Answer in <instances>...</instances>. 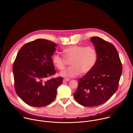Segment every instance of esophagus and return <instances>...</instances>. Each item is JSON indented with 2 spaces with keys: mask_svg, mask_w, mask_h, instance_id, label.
Returning a JSON list of instances; mask_svg holds the SVG:
<instances>
[{
  "mask_svg": "<svg viewBox=\"0 0 133 133\" xmlns=\"http://www.w3.org/2000/svg\"><path fill=\"white\" fill-rule=\"evenodd\" d=\"M70 81V79L69 78H64V79H63V82H68V81Z\"/></svg>",
  "mask_w": 133,
  "mask_h": 133,
  "instance_id": "34e87169",
  "label": "esophagus"
}]
</instances>
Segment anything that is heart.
Listing matches in <instances>:
<instances>
[{
  "instance_id": "b5f03b06",
  "label": "heart",
  "mask_w": 133,
  "mask_h": 133,
  "mask_svg": "<svg viewBox=\"0 0 133 133\" xmlns=\"http://www.w3.org/2000/svg\"><path fill=\"white\" fill-rule=\"evenodd\" d=\"M63 53L68 59H72V66L60 73V76L64 77H75L81 72L83 74L89 72L95 66L98 59V53L93 46L73 45L64 49ZM53 61L58 69L62 70L65 68V58L61 55L55 54Z\"/></svg>"
}]
</instances>
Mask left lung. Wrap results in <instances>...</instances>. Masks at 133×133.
I'll list each match as a JSON object with an SVG mask.
<instances>
[{
    "label": "left lung",
    "mask_w": 133,
    "mask_h": 133,
    "mask_svg": "<svg viewBox=\"0 0 133 133\" xmlns=\"http://www.w3.org/2000/svg\"><path fill=\"white\" fill-rule=\"evenodd\" d=\"M98 53L95 66L78 81L74 94L76 101L88 107L107 102L117 91L122 72L118 53L114 45L98 37L91 38Z\"/></svg>",
    "instance_id": "1"
}]
</instances>
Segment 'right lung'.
<instances>
[{
  "label": "right lung",
  "instance_id": "right-lung-1",
  "mask_svg": "<svg viewBox=\"0 0 133 133\" xmlns=\"http://www.w3.org/2000/svg\"><path fill=\"white\" fill-rule=\"evenodd\" d=\"M56 46L50 40L38 39L23 45L17 53L13 66L15 89L30 106L44 107L56 98L63 78H46L56 73L52 56Z\"/></svg>",
  "mask_w": 133,
  "mask_h": 133
}]
</instances>
